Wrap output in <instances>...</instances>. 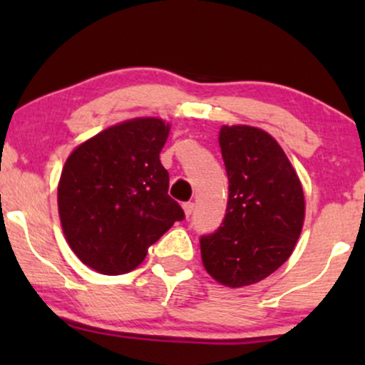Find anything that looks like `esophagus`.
Returning a JSON list of instances; mask_svg holds the SVG:
<instances>
[{
	"mask_svg": "<svg viewBox=\"0 0 365 365\" xmlns=\"http://www.w3.org/2000/svg\"><path fill=\"white\" fill-rule=\"evenodd\" d=\"M182 207H183V212H185V217H188L192 212H194V202H185Z\"/></svg>",
	"mask_w": 365,
	"mask_h": 365,
	"instance_id": "34e87169",
	"label": "esophagus"
}]
</instances>
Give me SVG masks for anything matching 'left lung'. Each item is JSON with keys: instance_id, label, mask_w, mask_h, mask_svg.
Returning <instances> with one entry per match:
<instances>
[{"instance_id": "8db88e82", "label": "left lung", "mask_w": 365, "mask_h": 365, "mask_svg": "<svg viewBox=\"0 0 365 365\" xmlns=\"http://www.w3.org/2000/svg\"><path fill=\"white\" fill-rule=\"evenodd\" d=\"M228 175L223 226L200 238L206 271L242 288L274 273L295 249L305 220L299 175L282 145L262 128L223 125L217 135Z\"/></svg>"}]
</instances>
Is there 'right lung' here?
Listing matches in <instances>:
<instances>
[{
    "instance_id": "add662e5",
    "label": "right lung",
    "mask_w": 365,
    "mask_h": 365,
    "mask_svg": "<svg viewBox=\"0 0 365 365\" xmlns=\"http://www.w3.org/2000/svg\"><path fill=\"white\" fill-rule=\"evenodd\" d=\"M171 125L154 116L103 130L66 158L58 182L63 235L86 266L101 274L135 269L158 242L183 220L168 195L170 177L159 153Z\"/></svg>"
}]
</instances>
